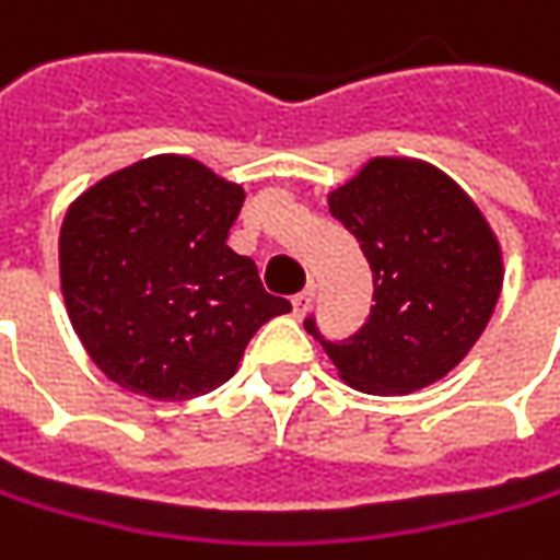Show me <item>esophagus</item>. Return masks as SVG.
Here are the masks:
<instances>
[{"label":"esophagus","instance_id":"obj_1","mask_svg":"<svg viewBox=\"0 0 560 560\" xmlns=\"http://www.w3.org/2000/svg\"><path fill=\"white\" fill-rule=\"evenodd\" d=\"M312 299H315V283H308L302 293H295L293 295V312H295V318H302L308 308H312Z\"/></svg>","mask_w":560,"mask_h":560}]
</instances>
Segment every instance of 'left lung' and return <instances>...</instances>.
<instances>
[{
    "mask_svg": "<svg viewBox=\"0 0 560 560\" xmlns=\"http://www.w3.org/2000/svg\"><path fill=\"white\" fill-rule=\"evenodd\" d=\"M327 205L375 273L372 315L350 340L330 343L305 322L340 377L390 397L454 372L482 337L504 283L486 213L447 173L409 156H372Z\"/></svg>",
    "mask_w": 560,
    "mask_h": 560,
    "instance_id": "left-lung-1",
    "label": "left lung"
}]
</instances>
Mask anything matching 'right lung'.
<instances>
[{
  "mask_svg": "<svg viewBox=\"0 0 560 560\" xmlns=\"http://www.w3.org/2000/svg\"><path fill=\"white\" fill-rule=\"evenodd\" d=\"M245 201L179 154L103 176L66 210L59 277L97 369L151 400H191L236 375L255 330L293 305L226 236Z\"/></svg>",
  "mask_w": 560,
  "mask_h": 560,
  "instance_id": "1",
  "label": "right lung"
}]
</instances>
